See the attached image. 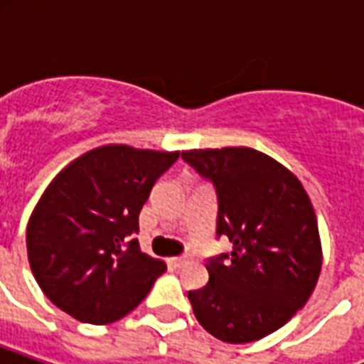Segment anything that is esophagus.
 I'll return each mask as SVG.
<instances>
[{
  "instance_id": "obj_1",
  "label": "esophagus",
  "mask_w": 364,
  "mask_h": 364,
  "mask_svg": "<svg viewBox=\"0 0 364 364\" xmlns=\"http://www.w3.org/2000/svg\"><path fill=\"white\" fill-rule=\"evenodd\" d=\"M188 260H191V255H181V257H173V259H170V264L179 268V266L187 264Z\"/></svg>"
}]
</instances>
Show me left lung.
<instances>
[{"mask_svg": "<svg viewBox=\"0 0 364 364\" xmlns=\"http://www.w3.org/2000/svg\"><path fill=\"white\" fill-rule=\"evenodd\" d=\"M181 156L213 183L217 238L232 242L230 253L208 260V285L188 291L194 316L228 344L264 338L308 302L321 272L310 196L293 171L255 149H193Z\"/></svg>", "mask_w": 364, "mask_h": 364, "instance_id": "left-lung-1", "label": "left lung"}]
</instances>
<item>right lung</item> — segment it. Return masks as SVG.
Here are the masks:
<instances>
[{"label":"right lung","instance_id":"add662e5","mask_svg":"<svg viewBox=\"0 0 364 364\" xmlns=\"http://www.w3.org/2000/svg\"><path fill=\"white\" fill-rule=\"evenodd\" d=\"M179 151L104 145L68 164L26 228L36 282L60 310L90 325L130 314L166 272L134 234L151 188Z\"/></svg>","mask_w":364,"mask_h":364}]
</instances>
